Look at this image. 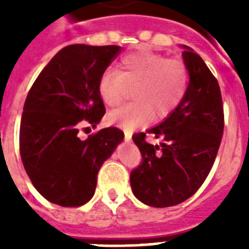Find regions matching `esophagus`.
<instances>
[{"label":"esophagus","instance_id":"1","mask_svg":"<svg viewBox=\"0 0 249 249\" xmlns=\"http://www.w3.org/2000/svg\"><path fill=\"white\" fill-rule=\"evenodd\" d=\"M124 139H125V141H130V139H132V132H130V130H125Z\"/></svg>","mask_w":249,"mask_h":249}]
</instances>
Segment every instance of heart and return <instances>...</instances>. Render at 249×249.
<instances>
[{
    "instance_id": "1",
    "label": "heart",
    "mask_w": 249,
    "mask_h": 249,
    "mask_svg": "<svg viewBox=\"0 0 249 249\" xmlns=\"http://www.w3.org/2000/svg\"><path fill=\"white\" fill-rule=\"evenodd\" d=\"M120 71L109 68L98 80L100 97L108 107H119L135 88V103L109 114L110 123L132 129L153 117H162L181 103L188 88V68L178 58L139 51L124 56Z\"/></svg>"
}]
</instances>
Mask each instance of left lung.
Wrapping results in <instances>:
<instances>
[{"instance_id":"obj_1","label":"left lung","mask_w":249,"mask_h":249,"mask_svg":"<svg viewBox=\"0 0 249 249\" xmlns=\"http://www.w3.org/2000/svg\"><path fill=\"white\" fill-rule=\"evenodd\" d=\"M189 84L181 103L164 123L135 133L141 162L130 172L135 196L146 205L165 208L193 196L211 172L224 130V109L216 77L197 53L184 46ZM160 138V146L146 141Z\"/></svg>"}]
</instances>
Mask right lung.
I'll return each mask as SVG.
<instances>
[{"instance_id":"add662e5","label":"right lung","mask_w":249,"mask_h":249,"mask_svg":"<svg viewBox=\"0 0 249 249\" xmlns=\"http://www.w3.org/2000/svg\"><path fill=\"white\" fill-rule=\"evenodd\" d=\"M121 48L65 46L30 88L19 126V155L30 181L51 203L80 207L94 195L103 162L124 140L109 126L78 137L84 124L96 126L105 114L98 80Z\"/></svg>"}]
</instances>
